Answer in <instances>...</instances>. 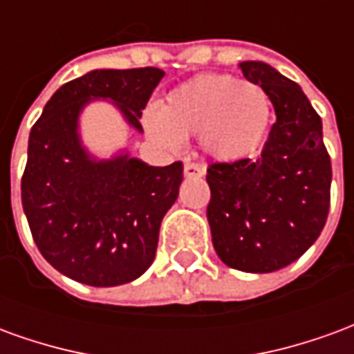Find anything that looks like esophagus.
Wrapping results in <instances>:
<instances>
[{"label":"esophagus","instance_id":"1","mask_svg":"<svg viewBox=\"0 0 354 354\" xmlns=\"http://www.w3.org/2000/svg\"><path fill=\"white\" fill-rule=\"evenodd\" d=\"M205 167L203 165H197V162H185L184 167V176L185 178H201L205 176Z\"/></svg>","mask_w":354,"mask_h":354}]
</instances>
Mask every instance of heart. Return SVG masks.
Segmentation results:
<instances>
[{"label": "heart", "mask_w": 354, "mask_h": 354, "mask_svg": "<svg viewBox=\"0 0 354 354\" xmlns=\"http://www.w3.org/2000/svg\"><path fill=\"white\" fill-rule=\"evenodd\" d=\"M271 117L266 91L227 73H201L170 88L142 113L147 136L178 153L197 134L201 149L214 161L235 162L260 146Z\"/></svg>", "instance_id": "heart-1"}]
</instances>
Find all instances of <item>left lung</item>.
Wrapping results in <instances>:
<instances>
[{"instance_id": "obj_1", "label": "left lung", "mask_w": 354, "mask_h": 354, "mask_svg": "<svg viewBox=\"0 0 354 354\" xmlns=\"http://www.w3.org/2000/svg\"><path fill=\"white\" fill-rule=\"evenodd\" d=\"M239 66L266 91L277 121L258 159L208 167L207 218L225 266L271 273L296 261L319 239L330 208L332 165L322 121L301 87L260 60Z\"/></svg>"}]
</instances>
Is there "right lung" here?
Segmentation results:
<instances>
[{"instance_id":"add662e5","label":"right lung","mask_w":354,"mask_h":354,"mask_svg":"<svg viewBox=\"0 0 354 354\" xmlns=\"http://www.w3.org/2000/svg\"><path fill=\"white\" fill-rule=\"evenodd\" d=\"M162 75L159 68L93 70L58 88L32 127L22 208L43 258L73 281L119 286L153 263L184 165L151 167L127 149L100 159L81 140L80 117L91 102L108 100L142 132V109Z\"/></svg>"}]
</instances>
